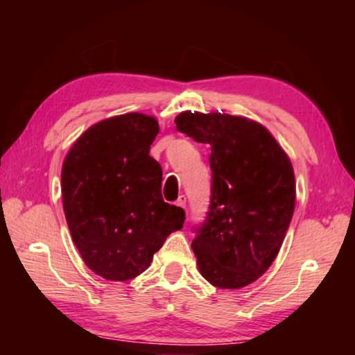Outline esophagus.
<instances>
[{
	"label": "esophagus",
	"instance_id": "obj_1",
	"mask_svg": "<svg viewBox=\"0 0 355 355\" xmlns=\"http://www.w3.org/2000/svg\"><path fill=\"white\" fill-rule=\"evenodd\" d=\"M175 205L180 208H186V197L184 196H180L178 200L175 202Z\"/></svg>",
	"mask_w": 355,
	"mask_h": 355
}]
</instances>
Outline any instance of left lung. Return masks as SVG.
Returning <instances> with one entry per match:
<instances>
[{
    "label": "left lung",
    "instance_id": "obj_1",
    "mask_svg": "<svg viewBox=\"0 0 355 355\" xmlns=\"http://www.w3.org/2000/svg\"><path fill=\"white\" fill-rule=\"evenodd\" d=\"M175 123L211 146L209 211L192 241L199 271L218 288L248 286L271 266L290 227L296 202L291 161L255 120L184 111Z\"/></svg>",
    "mask_w": 355,
    "mask_h": 355
}]
</instances>
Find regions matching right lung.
Instances as JSON below:
<instances>
[{
	"mask_svg": "<svg viewBox=\"0 0 355 355\" xmlns=\"http://www.w3.org/2000/svg\"><path fill=\"white\" fill-rule=\"evenodd\" d=\"M158 131L146 114L105 119L84 131L64 159L69 230L87 268L106 280L142 274L166 238L183 228V208L163 200V169L150 156Z\"/></svg>",
	"mask_w": 355,
	"mask_h": 355,
	"instance_id": "obj_1",
	"label": "right lung"
}]
</instances>
